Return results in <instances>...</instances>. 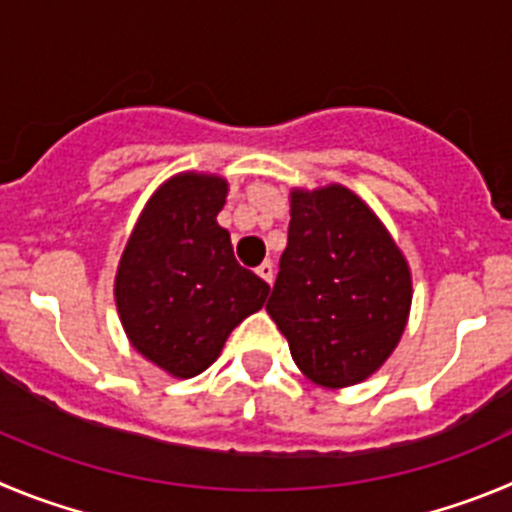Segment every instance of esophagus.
Here are the masks:
<instances>
[{
	"label": "esophagus",
	"instance_id": "1",
	"mask_svg": "<svg viewBox=\"0 0 512 512\" xmlns=\"http://www.w3.org/2000/svg\"><path fill=\"white\" fill-rule=\"evenodd\" d=\"M257 275H260V278L265 280L267 285L273 283V278H275V265H273V262H270V260L262 262V265L257 267Z\"/></svg>",
	"mask_w": 512,
	"mask_h": 512
}]
</instances>
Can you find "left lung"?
Wrapping results in <instances>:
<instances>
[{
    "label": "left lung",
    "instance_id": "8db88e82",
    "mask_svg": "<svg viewBox=\"0 0 512 512\" xmlns=\"http://www.w3.org/2000/svg\"><path fill=\"white\" fill-rule=\"evenodd\" d=\"M411 301L408 260L357 193L339 183L290 191L288 247L265 308L308 380L339 390L375 375Z\"/></svg>",
    "mask_w": 512,
    "mask_h": 512
}]
</instances>
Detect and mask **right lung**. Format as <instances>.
<instances>
[{
  "label": "right lung",
  "mask_w": 512,
  "mask_h": 512,
  "mask_svg": "<svg viewBox=\"0 0 512 512\" xmlns=\"http://www.w3.org/2000/svg\"><path fill=\"white\" fill-rule=\"evenodd\" d=\"M229 183L186 170L147 199L117 275L114 301L132 347L173 377H196L265 306L270 285L239 265L216 214Z\"/></svg>",
  "instance_id": "add662e5"
}]
</instances>
